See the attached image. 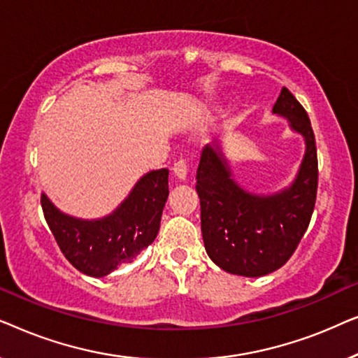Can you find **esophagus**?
Returning <instances> with one entry per match:
<instances>
[{"mask_svg":"<svg viewBox=\"0 0 358 358\" xmlns=\"http://www.w3.org/2000/svg\"><path fill=\"white\" fill-rule=\"evenodd\" d=\"M187 171H189L187 161H185V159H179L178 163L174 164L173 174H174L176 178H178L179 180H185V178H187Z\"/></svg>","mask_w":358,"mask_h":358,"instance_id":"esophagus-1","label":"esophagus"}]
</instances>
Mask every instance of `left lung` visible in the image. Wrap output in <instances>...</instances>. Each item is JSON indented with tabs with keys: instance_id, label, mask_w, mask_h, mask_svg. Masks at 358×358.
Masks as SVG:
<instances>
[{
	"instance_id": "obj_1",
	"label": "left lung",
	"mask_w": 358,
	"mask_h": 358,
	"mask_svg": "<svg viewBox=\"0 0 358 358\" xmlns=\"http://www.w3.org/2000/svg\"><path fill=\"white\" fill-rule=\"evenodd\" d=\"M305 140V155L290 185L272 194L249 192L234 179L222 143L207 145L197 169L205 251L234 275L262 277L280 268L301 241L317 189V158L311 122L287 87L272 107Z\"/></svg>"
}]
</instances>
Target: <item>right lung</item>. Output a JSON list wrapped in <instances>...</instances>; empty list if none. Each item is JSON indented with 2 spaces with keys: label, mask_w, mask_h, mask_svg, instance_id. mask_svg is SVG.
Masks as SVG:
<instances>
[{
  "label": "right lung",
  "mask_w": 358,
  "mask_h": 358,
  "mask_svg": "<svg viewBox=\"0 0 358 358\" xmlns=\"http://www.w3.org/2000/svg\"><path fill=\"white\" fill-rule=\"evenodd\" d=\"M168 176V169L143 174L114 212L94 220L62 212L42 192L48 228L73 267L90 277H106L148 248L159 231L169 195Z\"/></svg>",
  "instance_id": "obj_1"
}]
</instances>
